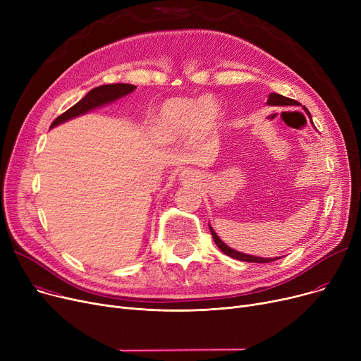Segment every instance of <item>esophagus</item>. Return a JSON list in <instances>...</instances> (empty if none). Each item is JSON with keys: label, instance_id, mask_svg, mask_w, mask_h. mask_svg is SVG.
<instances>
[{"label": "esophagus", "instance_id": "34e87169", "mask_svg": "<svg viewBox=\"0 0 361 361\" xmlns=\"http://www.w3.org/2000/svg\"><path fill=\"white\" fill-rule=\"evenodd\" d=\"M195 177H196V174H195V173H192V171H188V169L183 171V173L180 174V180H181V181H185V183H190V181H193V180H195Z\"/></svg>", "mask_w": 361, "mask_h": 361}]
</instances>
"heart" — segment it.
I'll return each mask as SVG.
<instances>
[{"mask_svg": "<svg viewBox=\"0 0 361 361\" xmlns=\"http://www.w3.org/2000/svg\"><path fill=\"white\" fill-rule=\"evenodd\" d=\"M222 121V108L212 97L171 98L159 105L150 127L161 142H177L187 136L202 142L216 136Z\"/></svg>", "mask_w": 361, "mask_h": 361, "instance_id": "b5f03b06", "label": "heart"}]
</instances>
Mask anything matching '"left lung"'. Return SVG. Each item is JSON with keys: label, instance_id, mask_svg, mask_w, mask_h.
<instances>
[{"label": "left lung", "instance_id": "left-lung-1", "mask_svg": "<svg viewBox=\"0 0 361 361\" xmlns=\"http://www.w3.org/2000/svg\"><path fill=\"white\" fill-rule=\"evenodd\" d=\"M267 104L271 105V106H297V105H300L297 101L282 97V94H279V93H269L268 102H267ZM302 109L306 111V114H307L310 121H312V116H310V112L307 111V108L302 106ZM312 124H313V121H312ZM209 230H211V234H212V237H214L215 244L221 249V252H224L226 256H230V257H233V259L243 260V262H253V263H268V262H274V260H278V259H279V257H259V256H252V255H245V253L237 252V250L231 249L230 245H226V244L218 237V234L215 233V230L212 228L211 224H209Z\"/></svg>", "mask_w": 361, "mask_h": 361}]
</instances>
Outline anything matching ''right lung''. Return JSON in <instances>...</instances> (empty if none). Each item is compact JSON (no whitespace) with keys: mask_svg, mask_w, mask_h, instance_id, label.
I'll return each instance as SVG.
<instances>
[{"mask_svg":"<svg viewBox=\"0 0 361 361\" xmlns=\"http://www.w3.org/2000/svg\"><path fill=\"white\" fill-rule=\"evenodd\" d=\"M135 89H136L135 85H128V83H111V85H102V86L94 87L89 90L78 104L73 105L64 114H61L60 117H56L52 121L49 128L60 126L71 118L85 116V114H87L89 111L116 102L117 99L126 97V94H128Z\"/></svg>","mask_w":361,"mask_h":361,"instance_id":"right-lung-1","label":"right lung"}]
</instances>
